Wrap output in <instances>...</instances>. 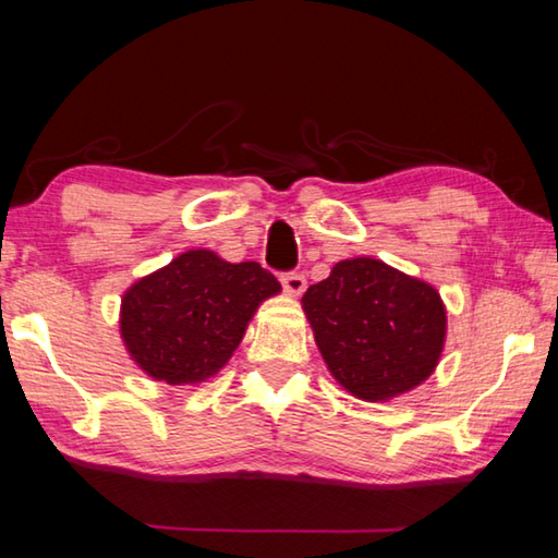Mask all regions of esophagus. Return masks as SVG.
Listing matches in <instances>:
<instances>
[{"label": "esophagus", "instance_id": "esophagus-1", "mask_svg": "<svg viewBox=\"0 0 558 558\" xmlns=\"http://www.w3.org/2000/svg\"><path fill=\"white\" fill-rule=\"evenodd\" d=\"M280 282H282V288L290 292V295H302V292H305V288H307L305 276H302V272H298V270L282 272Z\"/></svg>", "mask_w": 558, "mask_h": 558}]
</instances>
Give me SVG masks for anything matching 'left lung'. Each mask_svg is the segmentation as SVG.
<instances>
[{
  "instance_id": "1",
  "label": "left lung",
  "mask_w": 558,
  "mask_h": 558,
  "mask_svg": "<svg viewBox=\"0 0 558 558\" xmlns=\"http://www.w3.org/2000/svg\"><path fill=\"white\" fill-rule=\"evenodd\" d=\"M302 307L335 379L366 401L411 391L436 369L446 307L428 282L374 258L337 263Z\"/></svg>"
}]
</instances>
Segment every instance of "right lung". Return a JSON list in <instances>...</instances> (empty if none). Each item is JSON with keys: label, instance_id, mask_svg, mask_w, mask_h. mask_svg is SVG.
I'll return each instance as SVG.
<instances>
[{"label": "right lung", "instance_id": "obj_1", "mask_svg": "<svg viewBox=\"0 0 558 558\" xmlns=\"http://www.w3.org/2000/svg\"><path fill=\"white\" fill-rule=\"evenodd\" d=\"M278 292L260 263L186 251L122 295L120 335L153 379L199 384L229 362L256 307Z\"/></svg>", "mask_w": 558, "mask_h": 558}]
</instances>
